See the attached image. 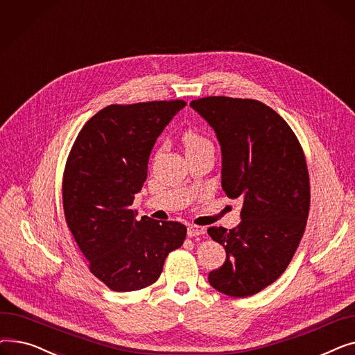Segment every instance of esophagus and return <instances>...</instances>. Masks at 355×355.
Segmentation results:
<instances>
[{
	"mask_svg": "<svg viewBox=\"0 0 355 355\" xmlns=\"http://www.w3.org/2000/svg\"><path fill=\"white\" fill-rule=\"evenodd\" d=\"M204 233H206V229L201 227V226H196V225H191V226H189V230H187V234H189V237L202 236Z\"/></svg>",
	"mask_w": 355,
	"mask_h": 355,
	"instance_id": "obj_1",
	"label": "esophagus"
}]
</instances>
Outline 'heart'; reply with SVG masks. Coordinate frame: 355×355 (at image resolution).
<instances>
[{
  "instance_id": "obj_1",
  "label": "heart",
  "mask_w": 355,
  "mask_h": 355,
  "mask_svg": "<svg viewBox=\"0 0 355 355\" xmlns=\"http://www.w3.org/2000/svg\"><path fill=\"white\" fill-rule=\"evenodd\" d=\"M184 146H185V151H193V149H197V148H200V146H204V145H210V142L204 138V137H201V135H198V134H196V132H187L184 135Z\"/></svg>"
}]
</instances>
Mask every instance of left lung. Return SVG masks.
Segmentation results:
<instances>
[{"label": "left lung", "instance_id": "1", "mask_svg": "<svg viewBox=\"0 0 355 355\" xmlns=\"http://www.w3.org/2000/svg\"><path fill=\"white\" fill-rule=\"evenodd\" d=\"M190 106L221 145L223 190L243 201L236 229L207 230L227 254L209 282L227 296H252L286 270L304 236L311 204L304 149L286 121L259 101L207 96Z\"/></svg>", "mask_w": 355, "mask_h": 355}]
</instances>
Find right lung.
I'll return each instance as SVG.
<instances>
[{
    "instance_id": "obj_1",
    "label": "right lung",
    "mask_w": 355,
    "mask_h": 355,
    "mask_svg": "<svg viewBox=\"0 0 355 355\" xmlns=\"http://www.w3.org/2000/svg\"><path fill=\"white\" fill-rule=\"evenodd\" d=\"M185 105L181 99L109 105L83 125L69 153L62 182L67 227L90 272L112 291L157 282L168 253L187 236L178 221L138 220L132 210L153 146Z\"/></svg>"
}]
</instances>
